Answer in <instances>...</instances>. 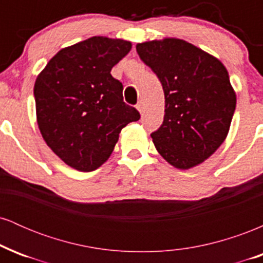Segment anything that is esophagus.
<instances>
[{"mask_svg": "<svg viewBox=\"0 0 263 263\" xmlns=\"http://www.w3.org/2000/svg\"><path fill=\"white\" fill-rule=\"evenodd\" d=\"M136 108L140 111V114H142V112H143V104H142V102L140 101L137 105H136Z\"/></svg>", "mask_w": 263, "mask_h": 263, "instance_id": "obj_1", "label": "esophagus"}]
</instances>
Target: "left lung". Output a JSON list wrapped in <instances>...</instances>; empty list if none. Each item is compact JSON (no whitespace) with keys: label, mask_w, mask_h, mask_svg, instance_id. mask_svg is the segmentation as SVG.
Segmentation results:
<instances>
[{"label":"left lung","mask_w":263,"mask_h":263,"mask_svg":"<svg viewBox=\"0 0 263 263\" xmlns=\"http://www.w3.org/2000/svg\"><path fill=\"white\" fill-rule=\"evenodd\" d=\"M164 91V120L151 135L157 151L178 170L203 163L225 141L236 93L221 62L192 43L164 38L136 45Z\"/></svg>","instance_id":"obj_1"}]
</instances>
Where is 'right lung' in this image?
<instances>
[{
    "label": "right lung",
    "mask_w": 263,
    "mask_h": 263,
    "mask_svg": "<svg viewBox=\"0 0 263 263\" xmlns=\"http://www.w3.org/2000/svg\"><path fill=\"white\" fill-rule=\"evenodd\" d=\"M131 48L128 41L96 35L59 50L35 79L42 137L74 170H98L121 129L140 120V112L123 102L122 84L111 75Z\"/></svg>",
    "instance_id": "add662e5"
}]
</instances>
